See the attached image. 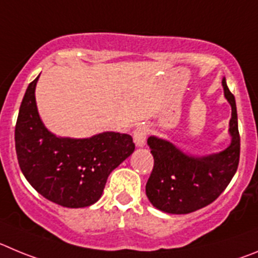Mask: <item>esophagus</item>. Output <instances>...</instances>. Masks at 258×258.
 Here are the masks:
<instances>
[{
  "mask_svg": "<svg viewBox=\"0 0 258 258\" xmlns=\"http://www.w3.org/2000/svg\"><path fill=\"white\" fill-rule=\"evenodd\" d=\"M146 135H148V130L145 128L144 126H140L136 128L134 134V141L135 144L138 146H144L145 145V140H146Z\"/></svg>",
  "mask_w": 258,
  "mask_h": 258,
  "instance_id": "obj_1",
  "label": "esophagus"
}]
</instances>
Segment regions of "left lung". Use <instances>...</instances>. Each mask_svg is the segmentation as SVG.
<instances>
[{
  "label": "left lung",
  "instance_id": "obj_1",
  "mask_svg": "<svg viewBox=\"0 0 258 258\" xmlns=\"http://www.w3.org/2000/svg\"><path fill=\"white\" fill-rule=\"evenodd\" d=\"M222 87L231 105V143L226 149L206 157H192L163 139H148L154 166L145 191L150 203L159 211L185 215L201 210L219 198L235 175L240 155L235 97L225 78Z\"/></svg>",
  "mask_w": 258,
  "mask_h": 258
}]
</instances>
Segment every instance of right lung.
Masks as SVG:
<instances>
[{"instance_id": "add662e5", "label": "right lung", "mask_w": 258, "mask_h": 258, "mask_svg": "<svg viewBox=\"0 0 258 258\" xmlns=\"http://www.w3.org/2000/svg\"><path fill=\"white\" fill-rule=\"evenodd\" d=\"M38 77L28 86L16 120L20 169L48 201L68 208L91 206L103 194L110 172L134 153V141L119 132H103L89 139L51 134L37 110L34 90Z\"/></svg>"}]
</instances>
